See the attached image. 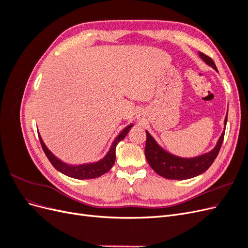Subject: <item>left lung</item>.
Masks as SVG:
<instances>
[{
  "mask_svg": "<svg viewBox=\"0 0 248 248\" xmlns=\"http://www.w3.org/2000/svg\"><path fill=\"white\" fill-rule=\"evenodd\" d=\"M199 56L207 65L211 66L214 70L217 71L216 65L211 58L199 52ZM228 121V115L224 119V129H226ZM147 141L145 148V155L148 163L159 176L171 179V180H186L193 177H197L206 171L210 166L215 160L216 156L218 155L221 144L223 141L224 130L217 140L215 147L207 153L201 154L196 157H180L175 154H171L164 150L155 139L147 130Z\"/></svg>",
  "mask_w": 248,
  "mask_h": 248,
  "instance_id": "left-lung-1",
  "label": "left lung"
}]
</instances>
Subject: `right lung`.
<instances>
[{"mask_svg":"<svg viewBox=\"0 0 248 248\" xmlns=\"http://www.w3.org/2000/svg\"><path fill=\"white\" fill-rule=\"evenodd\" d=\"M133 124H130L126 126L125 128L120 132L117 138L111 142V146L108 150V152L106 154V156L101 158L98 161L95 162H89V163H82V164H69L66 163L63 160H61L56 155L52 154L50 150L44 144V141L38 133V137L40 140V144L42 146V149L44 153H46V157L50 163L54 166V168L59 170L62 174L68 176L70 178L78 179V180H85V179H94L97 177H100L103 174L108 172L112 166H114L115 160H116V147L121 141L126 136L129 130L132 128Z\"/></svg>","mask_w":248,"mask_h":248,"instance_id":"right-lung-1","label":"right lung"}]
</instances>
